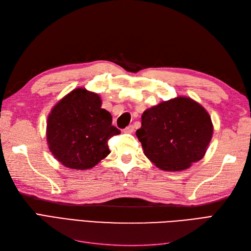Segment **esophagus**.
I'll return each instance as SVG.
<instances>
[{
	"instance_id": "1",
	"label": "esophagus",
	"mask_w": 251,
	"mask_h": 251,
	"mask_svg": "<svg viewBox=\"0 0 251 251\" xmlns=\"http://www.w3.org/2000/svg\"><path fill=\"white\" fill-rule=\"evenodd\" d=\"M124 132L125 133H133L134 132V126H126L125 130H124Z\"/></svg>"
}]
</instances>
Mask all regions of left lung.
Instances as JSON below:
<instances>
[{"label":"left lung","mask_w":251,"mask_h":251,"mask_svg":"<svg viewBox=\"0 0 251 251\" xmlns=\"http://www.w3.org/2000/svg\"><path fill=\"white\" fill-rule=\"evenodd\" d=\"M212 131L206 110L192 98L180 96L144 111L136 136L157 168L178 172L201 160Z\"/></svg>","instance_id":"8db88e82"}]
</instances>
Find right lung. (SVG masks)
I'll list each match as a JSON object with an SVG mask.
<instances>
[{"label":"right lung","mask_w":251,"mask_h":251,"mask_svg":"<svg viewBox=\"0 0 251 251\" xmlns=\"http://www.w3.org/2000/svg\"><path fill=\"white\" fill-rule=\"evenodd\" d=\"M120 134L96 93L77 88L51 110L47 142L57 161L69 169L88 170L110 154L108 140Z\"/></svg>","instance_id":"right-lung-1"}]
</instances>
